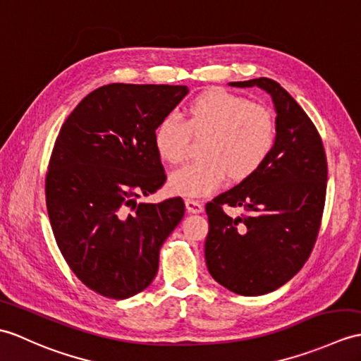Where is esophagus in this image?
<instances>
[{
    "label": "esophagus",
    "instance_id": "34e87169",
    "mask_svg": "<svg viewBox=\"0 0 361 361\" xmlns=\"http://www.w3.org/2000/svg\"><path fill=\"white\" fill-rule=\"evenodd\" d=\"M186 209L190 214H200L203 212V204L197 200H186Z\"/></svg>",
    "mask_w": 361,
    "mask_h": 361
}]
</instances>
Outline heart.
<instances>
[{
  "label": "heart",
  "mask_w": 361,
  "mask_h": 361,
  "mask_svg": "<svg viewBox=\"0 0 361 361\" xmlns=\"http://www.w3.org/2000/svg\"><path fill=\"white\" fill-rule=\"evenodd\" d=\"M184 114V121L173 115L164 116L154 130L157 152L171 164L186 158L190 135L207 133L201 149L203 160L171 175L173 194L188 198L211 195L228 175L233 181L249 178L272 152L276 123L271 109L263 104L211 89L192 98Z\"/></svg>",
  "instance_id": "heart-1"
}]
</instances>
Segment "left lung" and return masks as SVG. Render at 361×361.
Masks as SVG:
<instances>
[{
	"mask_svg": "<svg viewBox=\"0 0 361 361\" xmlns=\"http://www.w3.org/2000/svg\"><path fill=\"white\" fill-rule=\"evenodd\" d=\"M259 87L276 112V140L259 169L206 204L204 257L212 279L238 295H264L288 283L311 255L320 231L328 163L317 128L271 78L229 82ZM223 205L245 214L229 217Z\"/></svg>",
	"mask_w": 361,
	"mask_h": 361,
	"instance_id": "1",
	"label": "left lung"
}]
</instances>
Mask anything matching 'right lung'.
Instances as JSON below:
<instances>
[{
	"instance_id": "add662e5",
	"label": "right lung",
	"mask_w": 361,
	"mask_h": 361,
	"mask_svg": "<svg viewBox=\"0 0 361 361\" xmlns=\"http://www.w3.org/2000/svg\"><path fill=\"white\" fill-rule=\"evenodd\" d=\"M188 92L112 82L82 98L58 133L46 175L50 226L73 274L99 295L145 290L183 219L180 197L157 204L137 198L166 181L154 130Z\"/></svg>"
}]
</instances>
